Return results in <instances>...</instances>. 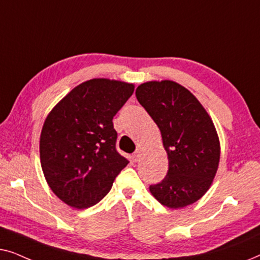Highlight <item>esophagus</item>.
Here are the masks:
<instances>
[{"label":"esophagus","instance_id":"esophagus-1","mask_svg":"<svg viewBox=\"0 0 260 260\" xmlns=\"http://www.w3.org/2000/svg\"><path fill=\"white\" fill-rule=\"evenodd\" d=\"M141 156H142V150H141V149H137V150L135 151V152H134V155H133L134 161H135V162H138V161H140Z\"/></svg>","mask_w":260,"mask_h":260}]
</instances>
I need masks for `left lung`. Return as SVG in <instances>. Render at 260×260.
Returning <instances> with one entry per match:
<instances>
[{
	"mask_svg": "<svg viewBox=\"0 0 260 260\" xmlns=\"http://www.w3.org/2000/svg\"><path fill=\"white\" fill-rule=\"evenodd\" d=\"M136 97L159 127L169 161L167 176L149 189L169 208L194 204L211 187L219 166L220 143L211 117L186 87L172 80L141 84Z\"/></svg>",
	"mask_w": 260,
	"mask_h": 260,
	"instance_id": "left-lung-1",
	"label": "left lung"
}]
</instances>
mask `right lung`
<instances>
[{"label":"right lung","mask_w":260,"mask_h":260,"mask_svg":"<svg viewBox=\"0 0 260 260\" xmlns=\"http://www.w3.org/2000/svg\"><path fill=\"white\" fill-rule=\"evenodd\" d=\"M134 88L118 80H87L46 118L40 136L41 168L53 193L71 207L98 204L129 163L116 149L112 119Z\"/></svg>","instance_id":"right-lung-1"}]
</instances>
